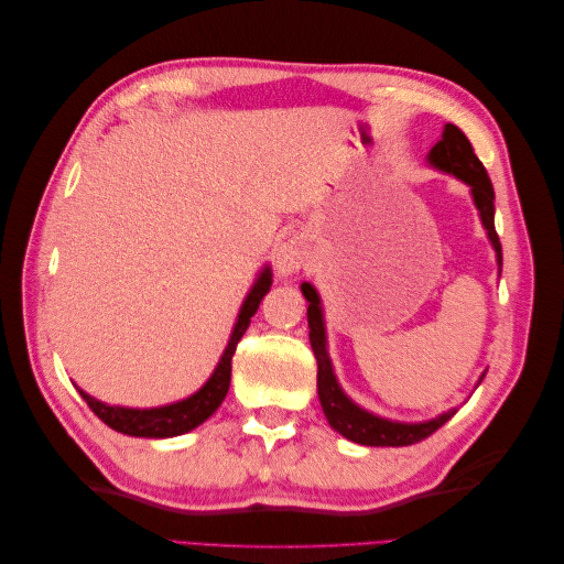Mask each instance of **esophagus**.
<instances>
[{
	"instance_id": "34e87169",
	"label": "esophagus",
	"mask_w": 564,
	"mask_h": 564,
	"mask_svg": "<svg viewBox=\"0 0 564 564\" xmlns=\"http://www.w3.org/2000/svg\"><path fill=\"white\" fill-rule=\"evenodd\" d=\"M305 247L296 240H289L284 245L278 247L275 251V268L282 278H289V275H296V272L305 265Z\"/></svg>"
}]
</instances>
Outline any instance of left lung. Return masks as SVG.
<instances>
[{
	"label": "left lung",
	"mask_w": 564,
	"mask_h": 564,
	"mask_svg": "<svg viewBox=\"0 0 564 564\" xmlns=\"http://www.w3.org/2000/svg\"><path fill=\"white\" fill-rule=\"evenodd\" d=\"M429 162L435 169H440V172L454 174L456 178H460L470 187L473 202H475L477 212H480L482 226L489 235V242H491L494 251H497V261L501 268V263H503L501 242H499L497 228H494V187H491L487 169L482 166L480 160H477L470 141L466 139V133L460 131L456 124H445L442 139L429 152ZM301 292H303L305 301H308L311 346L317 357V395H319L322 412H324V416H327L329 425L336 433L357 442V445H367V447H406V445H414V442H421L429 435H433L437 429H442V425H445L456 414V409H449L447 414H440L437 419L423 421V423H398V421L373 416V414L365 412L362 406H357L346 395V392L340 390V386L334 377L332 360L327 352V334H324L322 305H319V296L315 292V286L303 282Z\"/></svg>",
	"instance_id": "obj_1"
}]
</instances>
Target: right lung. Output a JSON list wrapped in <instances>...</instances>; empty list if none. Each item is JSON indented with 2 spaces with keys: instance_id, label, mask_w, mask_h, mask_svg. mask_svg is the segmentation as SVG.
Returning a JSON list of instances; mask_svg holds the SVG:
<instances>
[{
  "instance_id": "add662e5",
  "label": "right lung",
  "mask_w": 564,
  "mask_h": 564,
  "mask_svg": "<svg viewBox=\"0 0 564 564\" xmlns=\"http://www.w3.org/2000/svg\"><path fill=\"white\" fill-rule=\"evenodd\" d=\"M270 284H272V272L265 265L242 303L240 315H237L235 329H232L230 340L226 346V352L220 355V360L209 377V381L204 383L195 392V395L185 398L181 402H174V404H166V406H155V409L110 406L106 402L94 400L91 395H87V392L77 388L79 395L91 406V412L117 433L133 435V437H176L183 433H191L193 429H197L199 423L207 421L220 406V402L226 400L228 388H230V369H232L230 362H232L235 348H237V344H240V338L245 336L253 313L259 311L261 299L270 292Z\"/></svg>"
}]
</instances>
